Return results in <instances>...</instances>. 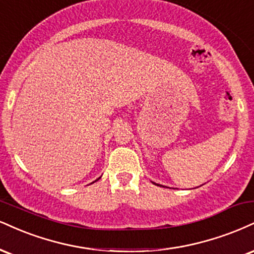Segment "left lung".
Here are the masks:
<instances>
[{"instance_id": "1", "label": "left lung", "mask_w": 254, "mask_h": 254, "mask_svg": "<svg viewBox=\"0 0 254 254\" xmlns=\"http://www.w3.org/2000/svg\"><path fill=\"white\" fill-rule=\"evenodd\" d=\"M154 183V185H157V186H160V187H164V186H162V185H158V183H155V182H152Z\"/></svg>"}]
</instances>
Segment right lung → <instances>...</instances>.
<instances>
[{
    "label": "right lung",
    "mask_w": 254,
    "mask_h": 254,
    "mask_svg": "<svg viewBox=\"0 0 254 254\" xmlns=\"http://www.w3.org/2000/svg\"><path fill=\"white\" fill-rule=\"evenodd\" d=\"M99 179H100V177H98V179L96 180V181H98V180H99ZM96 181H93V182H96ZM93 182H92V183H93Z\"/></svg>",
    "instance_id": "right-lung-1"
}]
</instances>
